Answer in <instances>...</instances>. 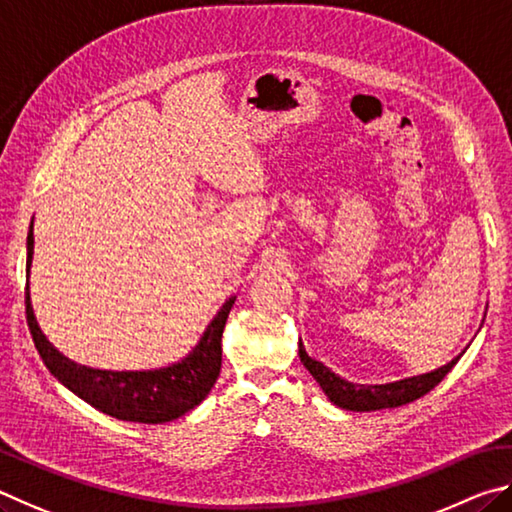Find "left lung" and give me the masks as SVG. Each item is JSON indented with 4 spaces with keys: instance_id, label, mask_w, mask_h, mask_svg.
Listing matches in <instances>:
<instances>
[{
    "instance_id": "left-lung-1",
    "label": "left lung",
    "mask_w": 512,
    "mask_h": 512,
    "mask_svg": "<svg viewBox=\"0 0 512 512\" xmlns=\"http://www.w3.org/2000/svg\"><path fill=\"white\" fill-rule=\"evenodd\" d=\"M299 357L306 369L310 371L312 378L319 382V387L324 389L330 402L342 409H351V411H378V409H393V407H402L407 402H414L418 398H423L425 393L432 391L438 382H441L447 373L454 369V364L461 360L454 357L452 362H447L441 369H436L432 373H423V375H414V378H405L400 382H389V384H353L344 378H339L333 371L328 369L317 360L308 357L306 348L299 342Z\"/></svg>"
}]
</instances>
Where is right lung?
<instances>
[{"label": "right lung", "mask_w": 512, "mask_h": 512, "mask_svg": "<svg viewBox=\"0 0 512 512\" xmlns=\"http://www.w3.org/2000/svg\"><path fill=\"white\" fill-rule=\"evenodd\" d=\"M33 261V222L26 236V276ZM236 297L224 301L197 346L182 362L155 371H101L67 360L38 326L26 283V321L42 362L69 391L103 414L130 423L159 425L188 414L209 396L222 366V330Z\"/></svg>", "instance_id": "1"}]
</instances>
